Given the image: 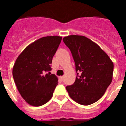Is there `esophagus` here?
Here are the masks:
<instances>
[{
  "instance_id": "34e87169",
  "label": "esophagus",
  "mask_w": 126,
  "mask_h": 126,
  "mask_svg": "<svg viewBox=\"0 0 126 126\" xmlns=\"http://www.w3.org/2000/svg\"><path fill=\"white\" fill-rule=\"evenodd\" d=\"M61 80H62V81H63V80L64 79V76H61Z\"/></svg>"
}]
</instances>
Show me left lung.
<instances>
[{
    "instance_id": "8db88e82",
    "label": "left lung",
    "mask_w": 126,
    "mask_h": 126,
    "mask_svg": "<svg viewBox=\"0 0 126 126\" xmlns=\"http://www.w3.org/2000/svg\"><path fill=\"white\" fill-rule=\"evenodd\" d=\"M63 41L72 53L78 73L74 84L66 86L69 95L83 105L97 102L112 83L113 62L96 43L86 36L69 35Z\"/></svg>"
}]
</instances>
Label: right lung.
<instances>
[{
	"label": "right lung",
	"instance_id": "obj_1",
	"mask_svg": "<svg viewBox=\"0 0 126 126\" xmlns=\"http://www.w3.org/2000/svg\"><path fill=\"white\" fill-rule=\"evenodd\" d=\"M61 40L62 36H49L34 41L24 48L14 63V82L23 98L30 105H43L53 96L58 78L49 71Z\"/></svg>",
	"mask_w": 126,
	"mask_h": 126
}]
</instances>
